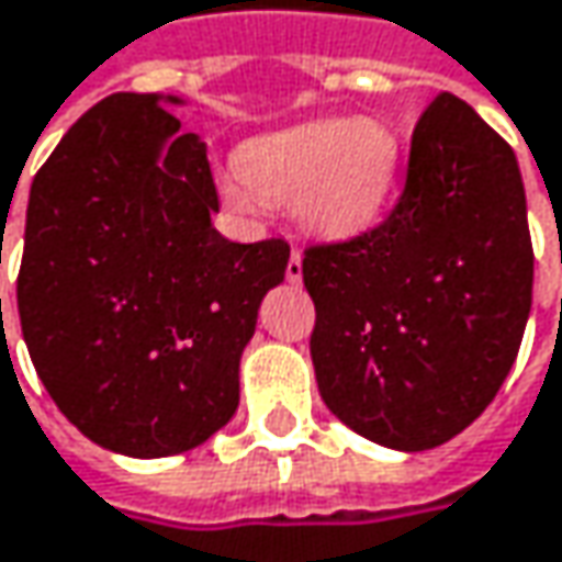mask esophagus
Returning <instances> with one entry per match:
<instances>
[{"instance_id":"esophagus-1","label":"esophagus","mask_w":562,"mask_h":562,"mask_svg":"<svg viewBox=\"0 0 562 562\" xmlns=\"http://www.w3.org/2000/svg\"><path fill=\"white\" fill-rule=\"evenodd\" d=\"M285 280L302 282V254H299V250H292V254H289V263H285Z\"/></svg>"}]
</instances>
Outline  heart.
Instances as JSON below:
<instances>
[{"label":"heart","instance_id":"b5f03b06","mask_svg":"<svg viewBox=\"0 0 562 562\" xmlns=\"http://www.w3.org/2000/svg\"><path fill=\"white\" fill-rule=\"evenodd\" d=\"M402 177L398 134L373 119H322L250 140L234 170L247 205H289L328 240L380 225Z\"/></svg>","mask_w":562,"mask_h":562}]
</instances>
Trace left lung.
<instances>
[{
  "label": "left lung",
  "instance_id": "left-lung-1",
  "mask_svg": "<svg viewBox=\"0 0 562 562\" xmlns=\"http://www.w3.org/2000/svg\"><path fill=\"white\" fill-rule=\"evenodd\" d=\"M312 363L334 415L395 450L470 428L531 312L535 247L508 140L453 92L418 115L405 186L376 228L308 244Z\"/></svg>",
  "mask_w": 562,
  "mask_h": 562
}]
</instances>
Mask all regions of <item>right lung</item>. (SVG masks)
Here are the masks:
<instances>
[{
    "label": "right lung",
    "mask_w": 562,
    "mask_h": 562,
    "mask_svg": "<svg viewBox=\"0 0 562 562\" xmlns=\"http://www.w3.org/2000/svg\"><path fill=\"white\" fill-rule=\"evenodd\" d=\"M157 92H115L64 134L27 195L19 318L57 408L99 447L170 457L225 428L257 308L289 244L212 228L205 144Z\"/></svg>",
    "instance_id": "obj_1"
}]
</instances>
